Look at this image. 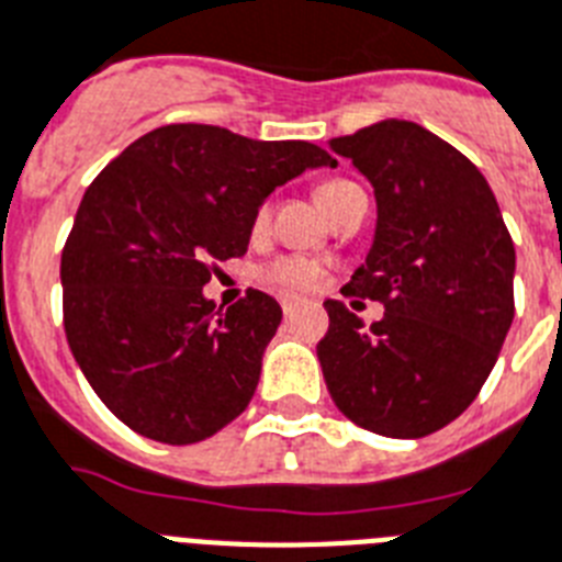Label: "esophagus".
I'll return each instance as SVG.
<instances>
[{"instance_id":"34e87169","label":"esophagus","mask_w":562,"mask_h":562,"mask_svg":"<svg viewBox=\"0 0 562 562\" xmlns=\"http://www.w3.org/2000/svg\"><path fill=\"white\" fill-rule=\"evenodd\" d=\"M280 305H282V314H285V317H291V314H294V308H296L294 300H280Z\"/></svg>"}]
</instances>
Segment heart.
Returning a JSON list of instances; mask_svg holds the SVG:
<instances>
[{
    "instance_id": "obj_1",
    "label": "heart",
    "mask_w": 562,
    "mask_h": 562,
    "mask_svg": "<svg viewBox=\"0 0 562 562\" xmlns=\"http://www.w3.org/2000/svg\"><path fill=\"white\" fill-rule=\"evenodd\" d=\"M349 187H352V181H326V184L317 187V202H321V207L328 213ZM268 225H271V207L262 204V207L254 213L250 231L259 236L266 234ZM257 277L262 285L280 291V294H312V291L321 289L323 277H326V268H323L317 259L285 254V257H273L271 262L259 266Z\"/></svg>"
}]
</instances>
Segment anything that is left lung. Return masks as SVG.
Returning a JSON list of instances; mask_svg holds the SVG:
<instances>
[{
    "label": "left lung",
    "instance_id": "1",
    "mask_svg": "<svg viewBox=\"0 0 562 562\" xmlns=\"http://www.w3.org/2000/svg\"><path fill=\"white\" fill-rule=\"evenodd\" d=\"M328 147L375 187V241L346 291L384 303V317L363 326L326 300L323 378L358 427L422 439L471 407L499 358L514 241L476 164L418 123H372Z\"/></svg>",
    "mask_w": 562,
    "mask_h": 562
}]
</instances>
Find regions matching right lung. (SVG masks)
I'll return each instance as SVG.
<instances>
[{"instance_id": "obj_1", "label": "right lung", "mask_w": 562, "mask_h": 562, "mask_svg": "<svg viewBox=\"0 0 562 562\" xmlns=\"http://www.w3.org/2000/svg\"><path fill=\"white\" fill-rule=\"evenodd\" d=\"M323 164L335 167L308 140L170 123L91 181L59 259L63 326L91 390L126 427L195 445L245 413L282 308L248 291L216 312L202 289L248 250L259 204Z\"/></svg>"}]
</instances>
